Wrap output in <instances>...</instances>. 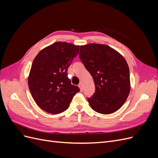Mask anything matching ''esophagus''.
<instances>
[{
  "instance_id": "1",
  "label": "esophagus",
  "mask_w": 158,
  "mask_h": 158,
  "mask_svg": "<svg viewBox=\"0 0 158 158\" xmlns=\"http://www.w3.org/2000/svg\"><path fill=\"white\" fill-rule=\"evenodd\" d=\"M78 87L80 88V91H82V89H83V87H82V84H79V85H78Z\"/></svg>"
}]
</instances>
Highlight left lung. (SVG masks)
I'll use <instances>...</instances> for the list:
<instances>
[{"label": "left lung", "instance_id": "left-lung-1", "mask_svg": "<svg viewBox=\"0 0 158 158\" xmlns=\"http://www.w3.org/2000/svg\"><path fill=\"white\" fill-rule=\"evenodd\" d=\"M80 59L92 75L95 91L88 101L99 113L111 114L125 103L130 93V72L124 57L108 45L80 46Z\"/></svg>", "mask_w": 158, "mask_h": 158}]
</instances>
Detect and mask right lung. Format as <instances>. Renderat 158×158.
<instances>
[{
  "instance_id": "obj_1",
  "label": "right lung",
  "mask_w": 158,
  "mask_h": 158,
  "mask_svg": "<svg viewBox=\"0 0 158 158\" xmlns=\"http://www.w3.org/2000/svg\"><path fill=\"white\" fill-rule=\"evenodd\" d=\"M78 45L55 42L41 50L33 61L28 86L33 99L44 111L57 114L66 111L80 92L71 84L67 71L79 52Z\"/></svg>"
}]
</instances>
